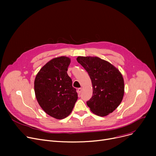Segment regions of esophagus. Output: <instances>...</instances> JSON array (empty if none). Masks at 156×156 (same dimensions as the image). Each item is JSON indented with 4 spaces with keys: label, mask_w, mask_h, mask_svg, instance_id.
<instances>
[{
    "label": "esophagus",
    "mask_w": 156,
    "mask_h": 156,
    "mask_svg": "<svg viewBox=\"0 0 156 156\" xmlns=\"http://www.w3.org/2000/svg\"><path fill=\"white\" fill-rule=\"evenodd\" d=\"M81 90H82V88H78V90H77V92L78 94H80L81 92Z\"/></svg>",
    "instance_id": "34e87169"
}]
</instances>
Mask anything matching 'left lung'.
<instances>
[{"mask_svg":"<svg viewBox=\"0 0 156 156\" xmlns=\"http://www.w3.org/2000/svg\"><path fill=\"white\" fill-rule=\"evenodd\" d=\"M92 81L93 95L87 104L99 116L112 112L124 95V80L119 71L109 62L97 57L78 56L76 59Z\"/></svg>","mask_w":156,"mask_h":156,"instance_id":"obj_1","label":"left lung"}]
</instances>
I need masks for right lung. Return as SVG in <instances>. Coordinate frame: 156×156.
Segmentation results:
<instances>
[{"label":"right lung","mask_w":156,"mask_h":156,"mask_svg":"<svg viewBox=\"0 0 156 156\" xmlns=\"http://www.w3.org/2000/svg\"><path fill=\"white\" fill-rule=\"evenodd\" d=\"M70 62L67 57H56L40 69L35 79V93L40 107L49 116L58 119L69 115L78 99L76 89L67 73Z\"/></svg>","instance_id":"add662e5"}]
</instances>
